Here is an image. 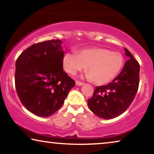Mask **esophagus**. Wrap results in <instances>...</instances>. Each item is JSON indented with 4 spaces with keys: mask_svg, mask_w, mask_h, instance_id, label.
Here are the masks:
<instances>
[{
    "mask_svg": "<svg viewBox=\"0 0 154 154\" xmlns=\"http://www.w3.org/2000/svg\"><path fill=\"white\" fill-rule=\"evenodd\" d=\"M75 85H84V83H83V82H81V81H75Z\"/></svg>",
    "mask_w": 154,
    "mask_h": 154,
    "instance_id": "esophagus-1",
    "label": "esophagus"
}]
</instances>
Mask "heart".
Returning a JSON list of instances; mask_svg holds the SVG:
<instances>
[{"label": "heart", "mask_w": 154, "mask_h": 154, "mask_svg": "<svg viewBox=\"0 0 154 154\" xmlns=\"http://www.w3.org/2000/svg\"><path fill=\"white\" fill-rule=\"evenodd\" d=\"M63 66L67 73L75 75L88 70V78L97 84H106L119 75L124 64V57L121 52H112L102 48L81 50L76 53L68 52L62 59Z\"/></svg>", "instance_id": "heart-1"}]
</instances>
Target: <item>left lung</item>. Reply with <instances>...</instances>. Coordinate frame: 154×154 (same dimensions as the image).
Listing matches in <instances>:
<instances>
[{
	"label": "left lung",
	"instance_id": "8db88e82",
	"mask_svg": "<svg viewBox=\"0 0 154 154\" xmlns=\"http://www.w3.org/2000/svg\"><path fill=\"white\" fill-rule=\"evenodd\" d=\"M128 60L120 74L108 85L96 87L88 100L90 110L104 119L119 116L127 110L137 92L140 83V64L127 48Z\"/></svg>",
	"mask_w": 154,
	"mask_h": 154
}]
</instances>
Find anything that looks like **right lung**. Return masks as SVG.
I'll list each match as a JSON object with an SVG mask.
<instances>
[{
	"instance_id": "obj_1",
	"label": "right lung",
	"mask_w": 154,
	"mask_h": 154,
	"mask_svg": "<svg viewBox=\"0 0 154 154\" xmlns=\"http://www.w3.org/2000/svg\"><path fill=\"white\" fill-rule=\"evenodd\" d=\"M60 40L35 43L18 57L14 82L25 108L41 117L60 109L75 81L63 70L64 52Z\"/></svg>"
}]
</instances>
